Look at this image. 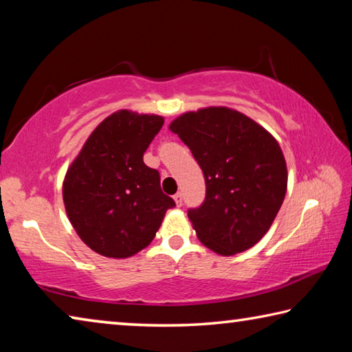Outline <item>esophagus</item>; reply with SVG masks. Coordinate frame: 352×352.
<instances>
[{
	"mask_svg": "<svg viewBox=\"0 0 352 352\" xmlns=\"http://www.w3.org/2000/svg\"><path fill=\"white\" fill-rule=\"evenodd\" d=\"M174 200H175V205L177 206H182L183 205V195H182V192H177L174 195Z\"/></svg>",
	"mask_w": 352,
	"mask_h": 352,
	"instance_id": "esophagus-1",
	"label": "esophagus"
}]
</instances>
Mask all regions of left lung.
I'll return each mask as SVG.
<instances>
[{
	"label": "left lung",
	"instance_id": "8db88e82",
	"mask_svg": "<svg viewBox=\"0 0 352 352\" xmlns=\"http://www.w3.org/2000/svg\"><path fill=\"white\" fill-rule=\"evenodd\" d=\"M169 129L190 148L205 175V201L188 211L200 242L222 256L252 248L270 230L287 190L278 141L228 107L183 113Z\"/></svg>",
	"mask_w": 352,
	"mask_h": 352
}]
</instances>
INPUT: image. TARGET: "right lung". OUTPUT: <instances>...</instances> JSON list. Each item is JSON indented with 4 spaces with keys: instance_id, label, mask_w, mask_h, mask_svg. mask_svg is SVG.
Masks as SVG:
<instances>
[{
    "instance_id": "obj_1",
    "label": "right lung",
    "mask_w": 352,
    "mask_h": 352,
    "mask_svg": "<svg viewBox=\"0 0 352 352\" xmlns=\"http://www.w3.org/2000/svg\"><path fill=\"white\" fill-rule=\"evenodd\" d=\"M158 115L118 110L83 144L63 180V204L80 239L107 258L124 259L153 241L175 201L142 162L163 127Z\"/></svg>"
}]
</instances>
